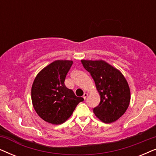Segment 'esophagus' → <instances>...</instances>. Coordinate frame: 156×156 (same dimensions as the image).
<instances>
[{"label":"esophagus","mask_w":156,"mask_h":156,"mask_svg":"<svg viewBox=\"0 0 156 156\" xmlns=\"http://www.w3.org/2000/svg\"><path fill=\"white\" fill-rule=\"evenodd\" d=\"M87 96H88V94L85 92V93L84 94V95H83V98H84V99H87Z\"/></svg>","instance_id":"1"}]
</instances>
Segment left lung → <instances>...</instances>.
Wrapping results in <instances>:
<instances>
[{"instance_id": "left-lung-1", "label": "left lung", "mask_w": 156, "mask_h": 156, "mask_svg": "<svg viewBox=\"0 0 156 156\" xmlns=\"http://www.w3.org/2000/svg\"><path fill=\"white\" fill-rule=\"evenodd\" d=\"M85 69L91 74L101 101L93 112L106 123L114 122L127 110L131 100V91L123 74L104 60L82 59Z\"/></svg>"}]
</instances>
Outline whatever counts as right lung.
I'll list each match as a JSON object with an SVG mask.
<instances>
[{"label":"right lung","mask_w":156,"mask_h":156,"mask_svg":"<svg viewBox=\"0 0 156 156\" xmlns=\"http://www.w3.org/2000/svg\"><path fill=\"white\" fill-rule=\"evenodd\" d=\"M72 60H55L43 68L34 80L31 89L32 103L44 121L58 125L65 122L81 101L65 84Z\"/></svg>","instance_id":"add662e5"}]
</instances>
